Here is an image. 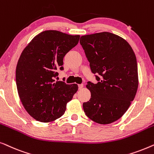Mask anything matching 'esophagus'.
Listing matches in <instances>:
<instances>
[{"mask_svg":"<svg viewBox=\"0 0 154 154\" xmlns=\"http://www.w3.org/2000/svg\"><path fill=\"white\" fill-rule=\"evenodd\" d=\"M83 88V84H80V85H79V90H81Z\"/></svg>","mask_w":154,"mask_h":154,"instance_id":"obj_1","label":"esophagus"}]
</instances>
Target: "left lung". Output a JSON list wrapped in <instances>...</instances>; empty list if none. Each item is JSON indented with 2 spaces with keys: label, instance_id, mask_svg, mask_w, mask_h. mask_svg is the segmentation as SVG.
<instances>
[{
  "label": "left lung",
  "instance_id": "left-lung-1",
  "mask_svg": "<svg viewBox=\"0 0 154 154\" xmlns=\"http://www.w3.org/2000/svg\"><path fill=\"white\" fill-rule=\"evenodd\" d=\"M80 43L97 83L88 82L91 97L83 104L87 116L99 124H109L123 116L138 88L135 54L130 44L109 32L82 35Z\"/></svg>",
  "mask_w": 154,
  "mask_h": 154
}]
</instances>
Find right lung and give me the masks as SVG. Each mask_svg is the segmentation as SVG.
Wrapping results in <instances>:
<instances>
[{"label": "right lung", "mask_w": 154, "mask_h": 154, "mask_svg": "<svg viewBox=\"0 0 154 154\" xmlns=\"http://www.w3.org/2000/svg\"><path fill=\"white\" fill-rule=\"evenodd\" d=\"M79 38L48 30L35 35L23 50L16 68L17 88L24 109L36 121L48 123L60 118L78 91L77 84L53 79L57 69H63L64 57Z\"/></svg>", "instance_id": "right-lung-1"}]
</instances>
